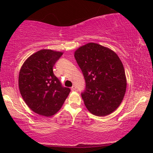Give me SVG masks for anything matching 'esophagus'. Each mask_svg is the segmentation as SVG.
<instances>
[{"instance_id":"1","label":"esophagus","mask_w":153,"mask_h":153,"mask_svg":"<svg viewBox=\"0 0 153 153\" xmlns=\"http://www.w3.org/2000/svg\"><path fill=\"white\" fill-rule=\"evenodd\" d=\"M76 85H73V86L71 88V90H72V91H75V90H76Z\"/></svg>"}]
</instances>
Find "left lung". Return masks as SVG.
<instances>
[{
    "label": "left lung",
    "instance_id": "1",
    "mask_svg": "<svg viewBox=\"0 0 153 153\" xmlns=\"http://www.w3.org/2000/svg\"><path fill=\"white\" fill-rule=\"evenodd\" d=\"M85 89L81 97L87 109L97 116L111 114L120 106L127 88L125 69L111 49L90 42L74 52Z\"/></svg>",
    "mask_w": 153,
    "mask_h": 153
}]
</instances>
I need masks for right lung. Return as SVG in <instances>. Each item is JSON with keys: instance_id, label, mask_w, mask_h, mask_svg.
Returning <instances> with one entry per match:
<instances>
[{"instance_id": "add662e5", "label": "right lung", "mask_w": 153, "mask_h": 153, "mask_svg": "<svg viewBox=\"0 0 153 153\" xmlns=\"http://www.w3.org/2000/svg\"><path fill=\"white\" fill-rule=\"evenodd\" d=\"M62 52L42 49L28 57L21 68L19 88L24 102L33 111L52 116L62 107L70 89L63 87L53 68Z\"/></svg>"}]
</instances>
